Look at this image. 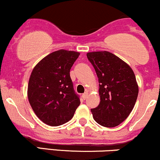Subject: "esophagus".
Here are the masks:
<instances>
[{"label":"esophagus","mask_w":160,"mask_h":160,"mask_svg":"<svg viewBox=\"0 0 160 160\" xmlns=\"http://www.w3.org/2000/svg\"><path fill=\"white\" fill-rule=\"evenodd\" d=\"M87 96H88V92H85L82 95V98L83 100H85V99L87 98Z\"/></svg>","instance_id":"1"}]
</instances>
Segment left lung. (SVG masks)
Instances as JSON below:
<instances>
[{
    "label": "left lung",
    "instance_id": "obj_1",
    "mask_svg": "<svg viewBox=\"0 0 160 160\" xmlns=\"http://www.w3.org/2000/svg\"><path fill=\"white\" fill-rule=\"evenodd\" d=\"M88 59L98 78L101 102L91 109L93 118L101 126H117L132 111L138 95L135 75L132 68L108 51L87 52Z\"/></svg>",
    "mask_w": 160,
    "mask_h": 160
}]
</instances>
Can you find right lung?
I'll return each mask as SVG.
<instances>
[{"instance_id":"obj_1","label":"right lung","mask_w":160,"mask_h":160,"mask_svg":"<svg viewBox=\"0 0 160 160\" xmlns=\"http://www.w3.org/2000/svg\"><path fill=\"white\" fill-rule=\"evenodd\" d=\"M80 52L59 49L41 59L32 70L28 98L37 117L57 126L71 120L80 104L70 77Z\"/></svg>"}]
</instances>
